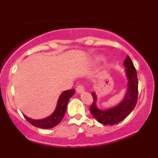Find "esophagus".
<instances>
[{
	"label": "esophagus",
	"mask_w": 158,
	"mask_h": 158,
	"mask_svg": "<svg viewBox=\"0 0 158 158\" xmlns=\"http://www.w3.org/2000/svg\"><path fill=\"white\" fill-rule=\"evenodd\" d=\"M76 90H77V92L78 94H81L84 92L85 90V88L84 87H83V85H78L77 87V88H76Z\"/></svg>",
	"instance_id": "esophagus-1"
}]
</instances>
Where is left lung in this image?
<instances>
[{
	"instance_id": "1",
	"label": "left lung",
	"mask_w": 158,
	"mask_h": 158,
	"mask_svg": "<svg viewBox=\"0 0 158 158\" xmlns=\"http://www.w3.org/2000/svg\"><path fill=\"white\" fill-rule=\"evenodd\" d=\"M123 65L126 67L125 71L128 79L126 94L124 98L117 106L106 110L99 109L97 106V97L93 92L92 97L94 102L90 108V113L99 123L103 125H115L126 118L134 110L137 102L138 96V80L136 69L132 63L131 59L127 56Z\"/></svg>"
}]
</instances>
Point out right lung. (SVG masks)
Returning <instances> with one entry per match:
<instances>
[{
  "label": "right lung",
  "mask_w": 158,
  "mask_h": 158,
  "mask_svg": "<svg viewBox=\"0 0 158 158\" xmlns=\"http://www.w3.org/2000/svg\"><path fill=\"white\" fill-rule=\"evenodd\" d=\"M75 90L70 89L64 90L61 94L60 97L58 99L57 106L55 110L51 115L49 116L44 119H33L23 115L26 119L32 126L41 128H51L57 126L59 123L62 120L65 112H66L67 106L70 97L75 94Z\"/></svg>",
  "instance_id": "obj_1"
}]
</instances>
